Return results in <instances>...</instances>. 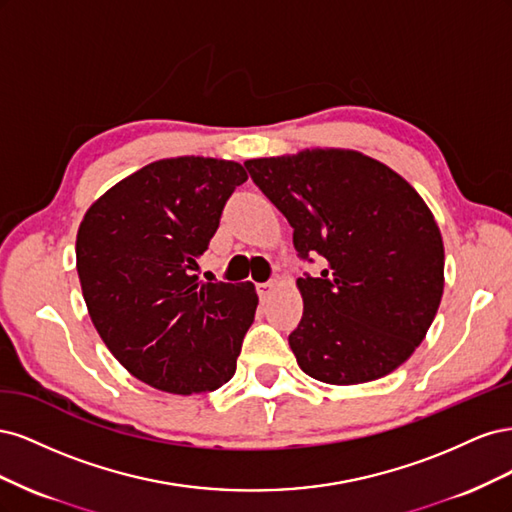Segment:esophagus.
<instances>
[{
    "label": "esophagus",
    "mask_w": 512,
    "mask_h": 512,
    "mask_svg": "<svg viewBox=\"0 0 512 512\" xmlns=\"http://www.w3.org/2000/svg\"><path fill=\"white\" fill-rule=\"evenodd\" d=\"M273 288H275V282H260V284H256L258 297L260 299H269V294L273 292Z\"/></svg>",
    "instance_id": "esophagus-1"
}]
</instances>
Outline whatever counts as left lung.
<instances>
[{
	"label": "left lung",
	"mask_w": 512,
	"mask_h": 512,
	"mask_svg": "<svg viewBox=\"0 0 512 512\" xmlns=\"http://www.w3.org/2000/svg\"><path fill=\"white\" fill-rule=\"evenodd\" d=\"M292 226L303 316L288 344L307 376L359 384L391 374L423 342L444 290L440 228L412 185L356 151L312 149L245 162Z\"/></svg>",
	"instance_id": "left-lung-1"
}]
</instances>
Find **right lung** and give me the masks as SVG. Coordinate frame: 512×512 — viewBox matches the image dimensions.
<instances>
[{
    "mask_svg": "<svg viewBox=\"0 0 512 512\" xmlns=\"http://www.w3.org/2000/svg\"><path fill=\"white\" fill-rule=\"evenodd\" d=\"M247 173L213 158L147 164L89 207L76 271L91 322L130 374L166 393L220 389L252 327L254 284L198 282L196 258Z\"/></svg>",
    "mask_w": 512,
    "mask_h": 512,
    "instance_id": "1",
    "label": "right lung"
}]
</instances>
